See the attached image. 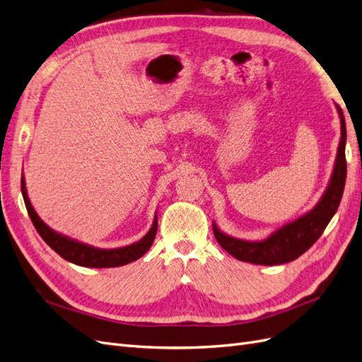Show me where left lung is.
<instances>
[{"label":"left lung","instance_id":"left-lung-1","mask_svg":"<svg viewBox=\"0 0 362 362\" xmlns=\"http://www.w3.org/2000/svg\"><path fill=\"white\" fill-rule=\"evenodd\" d=\"M337 112L339 116V124H341V137H339L331 180L320 201L315 204L313 210L278 228L275 233H272L264 240H259V242H249V240L228 235L213 222V231L217 243L228 254H231L240 261L252 262V264L278 266L299 258L303 252L308 250L319 240L338 210L346 184V120L343 110L338 105Z\"/></svg>","mask_w":362,"mask_h":362}]
</instances>
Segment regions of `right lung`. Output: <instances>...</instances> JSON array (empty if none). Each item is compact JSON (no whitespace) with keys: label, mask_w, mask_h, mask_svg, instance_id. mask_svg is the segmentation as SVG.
Returning a JSON list of instances; mask_svg holds the SVG:
<instances>
[{"label":"right lung","mask_w":362,"mask_h":362,"mask_svg":"<svg viewBox=\"0 0 362 362\" xmlns=\"http://www.w3.org/2000/svg\"><path fill=\"white\" fill-rule=\"evenodd\" d=\"M21 190H23L28 216L31 218L33 225H35V228L37 229L39 235L45 240V243L52 250H56L63 259L74 262V264H76V266L93 267V269L125 266V264H128V262H133V261L139 259L140 257H144L149 250V247L152 246V243H154V238L157 234V226H158L157 213H156L154 222H152V226L148 231V234L145 237H141L139 242L124 246V247L101 249V247H95L92 245H86L83 242H78V240L54 231L52 228H49L45 222H43L39 217V214L35 211V208H33V205L28 199L24 173H23V180H21Z\"/></svg>","instance_id":"obj_1"}]
</instances>
